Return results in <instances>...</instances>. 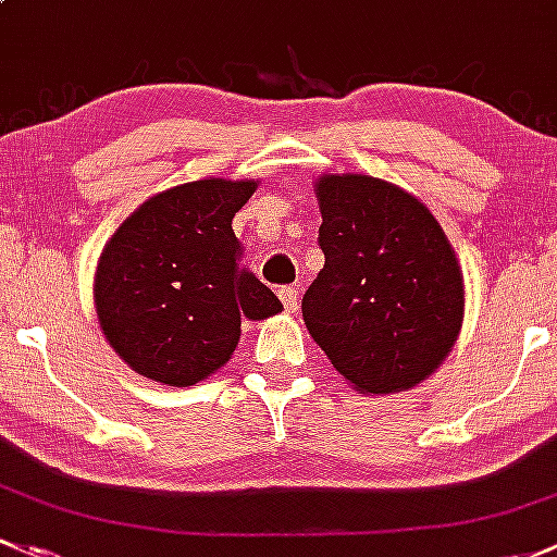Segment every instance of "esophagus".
Masks as SVG:
<instances>
[{"label":"esophagus","mask_w":557,"mask_h":557,"mask_svg":"<svg viewBox=\"0 0 557 557\" xmlns=\"http://www.w3.org/2000/svg\"><path fill=\"white\" fill-rule=\"evenodd\" d=\"M278 300H281V306L292 313V311H297V300H300V295H297L295 286H281Z\"/></svg>","instance_id":"1"}]
</instances>
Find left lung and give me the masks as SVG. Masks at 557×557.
<instances>
[{"instance_id": "obj_1", "label": "left lung", "mask_w": 557, "mask_h": 557, "mask_svg": "<svg viewBox=\"0 0 557 557\" xmlns=\"http://www.w3.org/2000/svg\"><path fill=\"white\" fill-rule=\"evenodd\" d=\"M324 268L302 297L308 332L359 394L426 381L463 324V273L432 211L364 174L317 182Z\"/></svg>"}]
</instances>
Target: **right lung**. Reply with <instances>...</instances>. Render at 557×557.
I'll return each mask as SVG.
<instances>
[{"mask_svg":"<svg viewBox=\"0 0 557 557\" xmlns=\"http://www.w3.org/2000/svg\"><path fill=\"white\" fill-rule=\"evenodd\" d=\"M255 180L169 187L147 198L101 249L96 317L120 359L150 381L193 386L231 362L240 319L281 311L278 297L240 262L233 216Z\"/></svg>","mask_w":557,"mask_h":557,"instance_id":"obj_1","label":"right lung"}]
</instances>
